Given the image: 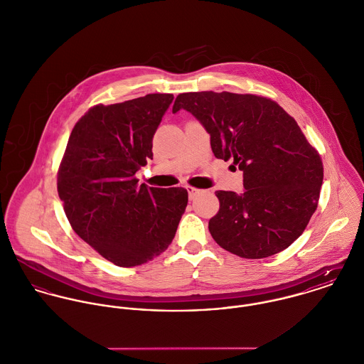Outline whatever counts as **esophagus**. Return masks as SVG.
Segmentation results:
<instances>
[{"label": "esophagus", "mask_w": 364, "mask_h": 364, "mask_svg": "<svg viewBox=\"0 0 364 364\" xmlns=\"http://www.w3.org/2000/svg\"><path fill=\"white\" fill-rule=\"evenodd\" d=\"M186 188H187V191H188L190 200H194V198L201 193V190H198V188H196V187H191V186H187Z\"/></svg>", "instance_id": "1"}]
</instances>
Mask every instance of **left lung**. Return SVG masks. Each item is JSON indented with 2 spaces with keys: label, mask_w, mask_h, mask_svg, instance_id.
<instances>
[{
  "label": "left lung",
  "mask_w": 364,
  "mask_h": 364,
  "mask_svg": "<svg viewBox=\"0 0 364 364\" xmlns=\"http://www.w3.org/2000/svg\"><path fill=\"white\" fill-rule=\"evenodd\" d=\"M181 109L210 135L213 155L242 171V194L216 191L220 208L208 226L213 240L251 259L287 248L316 212L323 178L321 158L297 122L255 95L181 93L173 113Z\"/></svg>",
  "instance_id": "left-lung-1"
}]
</instances>
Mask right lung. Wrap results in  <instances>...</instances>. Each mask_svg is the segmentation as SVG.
Segmentation results:
<instances>
[{
	"mask_svg": "<svg viewBox=\"0 0 364 364\" xmlns=\"http://www.w3.org/2000/svg\"><path fill=\"white\" fill-rule=\"evenodd\" d=\"M174 96L151 93L95 106L75 124L58 168L57 190L74 232L119 267L161 255L186 210V188L138 186L152 159V138Z\"/></svg>",
	"mask_w": 364,
	"mask_h": 364,
	"instance_id": "1",
	"label": "right lung"
}]
</instances>
